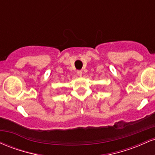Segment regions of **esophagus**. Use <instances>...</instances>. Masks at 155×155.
I'll return each mask as SVG.
<instances>
[{
  "instance_id": "1",
  "label": "esophagus",
  "mask_w": 155,
  "mask_h": 155,
  "mask_svg": "<svg viewBox=\"0 0 155 155\" xmlns=\"http://www.w3.org/2000/svg\"><path fill=\"white\" fill-rule=\"evenodd\" d=\"M76 74H77L79 76H81V75H82V71L79 70V71H76Z\"/></svg>"
}]
</instances>
